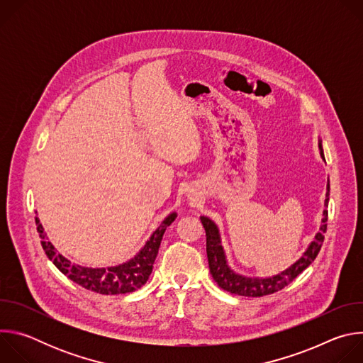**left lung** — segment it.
Wrapping results in <instances>:
<instances>
[{
  "label": "left lung",
  "mask_w": 363,
  "mask_h": 363,
  "mask_svg": "<svg viewBox=\"0 0 363 363\" xmlns=\"http://www.w3.org/2000/svg\"><path fill=\"white\" fill-rule=\"evenodd\" d=\"M320 147V155L323 157V149L322 143L319 145ZM329 191L330 185L328 184V192H326V201L325 205L328 206L329 202ZM201 223L205 228V235H206V257H208V266H210V273L216 283L225 291H230L233 294L238 296H247V297H262V296H269L273 294L286 286H289L301 272H304L310 264L315 262V258L318 257L323 240H325V233L328 230V210L323 211V220H322V227L320 231L316 234L315 240L312 244L308 245L307 251L298 258V260L289 267L287 270L281 272L277 276L269 277V279H250V277H242L240 274H235L225 262V255L224 250L221 247L220 241V234L218 228L216 224L206 217H201Z\"/></svg>",
  "instance_id": "obj_1"
}]
</instances>
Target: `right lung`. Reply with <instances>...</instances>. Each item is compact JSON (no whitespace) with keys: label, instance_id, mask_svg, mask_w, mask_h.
Here are the masks:
<instances>
[{"label":"right lung","instance_id":"1","mask_svg":"<svg viewBox=\"0 0 363 363\" xmlns=\"http://www.w3.org/2000/svg\"><path fill=\"white\" fill-rule=\"evenodd\" d=\"M177 218V213L169 214L158 230L152 234L145 247L132 258V260L108 269H87L77 264H72L67 258L56 251L44 234L43 225L35 217L37 231L41 238L43 250L53 264L72 281L82 286L86 290L99 294H125L140 289L149 279L155 258L158 255V250L164 237L167 227H169Z\"/></svg>","mask_w":363,"mask_h":363}]
</instances>
